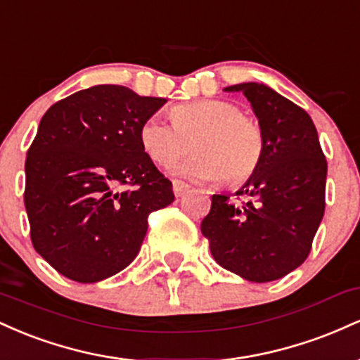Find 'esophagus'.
<instances>
[{
  "label": "esophagus",
  "instance_id": "1",
  "mask_svg": "<svg viewBox=\"0 0 360 360\" xmlns=\"http://www.w3.org/2000/svg\"><path fill=\"white\" fill-rule=\"evenodd\" d=\"M172 189H174V194L177 198H181L183 194L189 191V184L183 183V181H172Z\"/></svg>",
  "mask_w": 360,
  "mask_h": 360
}]
</instances>
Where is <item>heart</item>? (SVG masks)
Segmentation results:
<instances>
[{
    "label": "heart",
    "mask_w": 360,
    "mask_h": 360,
    "mask_svg": "<svg viewBox=\"0 0 360 360\" xmlns=\"http://www.w3.org/2000/svg\"><path fill=\"white\" fill-rule=\"evenodd\" d=\"M172 123L148 117L140 127V143L159 166H171L193 147V154L176 174L193 181L238 184L249 179L264 154V134L255 120L242 115L237 105L223 100H198L172 106Z\"/></svg>",
    "instance_id": "obj_1"
}]
</instances>
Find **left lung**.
<instances>
[{
  "label": "left lung",
  "mask_w": 360,
  "mask_h": 360,
  "mask_svg": "<svg viewBox=\"0 0 360 360\" xmlns=\"http://www.w3.org/2000/svg\"><path fill=\"white\" fill-rule=\"evenodd\" d=\"M243 93L264 134L259 167L237 196L213 194L201 221L213 259L252 283H269L300 267L325 213L326 159L313 120L269 86L242 82L225 88Z\"/></svg>",
  "instance_id": "left-lung-1"
}]
</instances>
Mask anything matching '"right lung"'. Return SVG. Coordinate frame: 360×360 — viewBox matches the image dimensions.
<instances>
[{"mask_svg": "<svg viewBox=\"0 0 360 360\" xmlns=\"http://www.w3.org/2000/svg\"><path fill=\"white\" fill-rule=\"evenodd\" d=\"M166 101L100 84L57 101L40 120L25 162V208L35 250L65 278L98 283L125 269L148 214L174 201L139 137Z\"/></svg>", "mask_w": 360, "mask_h": 360, "instance_id": "right-lung-1", "label": "right lung"}]
</instances>
